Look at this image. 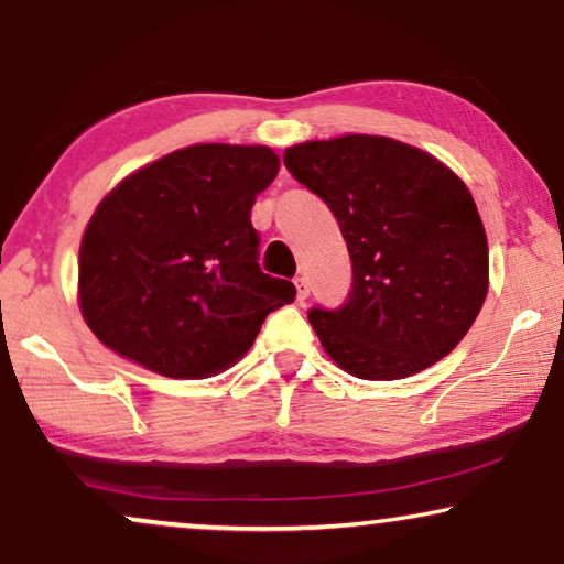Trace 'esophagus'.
<instances>
[{"mask_svg":"<svg viewBox=\"0 0 564 564\" xmlns=\"http://www.w3.org/2000/svg\"><path fill=\"white\" fill-rule=\"evenodd\" d=\"M295 288H297V300H300V303H305L307 295H311V284H307L305 276H297Z\"/></svg>","mask_w":564,"mask_h":564,"instance_id":"obj_1","label":"esophagus"}]
</instances>
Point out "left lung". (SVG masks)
Instances as JSON below:
<instances>
[{"mask_svg": "<svg viewBox=\"0 0 564 564\" xmlns=\"http://www.w3.org/2000/svg\"><path fill=\"white\" fill-rule=\"evenodd\" d=\"M284 166L330 207L351 257L349 300L307 313L328 357L359 380L444 359L488 295V238L465 182L415 145L361 133L292 145Z\"/></svg>", "mask_w": 564, "mask_h": 564, "instance_id": "1", "label": "left lung"}]
</instances>
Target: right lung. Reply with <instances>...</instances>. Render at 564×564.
<instances>
[{
  "mask_svg": "<svg viewBox=\"0 0 564 564\" xmlns=\"http://www.w3.org/2000/svg\"><path fill=\"white\" fill-rule=\"evenodd\" d=\"M280 172L267 145L195 143L126 176L84 230L79 307L107 349L197 380L236 365L295 284L259 269L251 207Z\"/></svg>",
  "mask_w": 564,
  "mask_h": 564,
  "instance_id": "right-lung-1",
  "label": "right lung"
}]
</instances>
